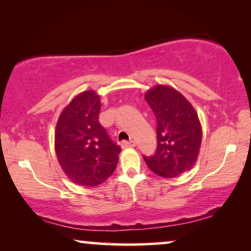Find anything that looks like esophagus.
I'll return each instance as SVG.
<instances>
[{"label": "esophagus", "instance_id": "obj_1", "mask_svg": "<svg viewBox=\"0 0 251 251\" xmlns=\"http://www.w3.org/2000/svg\"><path fill=\"white\" fill-rule=\"evenodd\" d=\"M121 146L123 147V149H128V147H135L136 142H133V140H130V142H122Z\"/></svg>", "mask_w": 251, "mask_h": 251}]
</instances>
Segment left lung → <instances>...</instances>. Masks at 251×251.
Masks as SVG:
<instances>
[{
  "mask_svg": "<svg viewBox=\"0 0 251 251\" xmlns=\"http://www.w3.org/2000/svg\"><path fill=\"white\" fill-rule=\"evenodd\" d=\"M145 99L155 115L157 147L144 160L154 174L174 178L197 162L202 142V128L191 102L169 85L157 84L147 90Z\"/></svg>",
  "mask_w": 251,
  "mask_h": 251,
  "instance_id": "obj_1",
  "label": "left lung"
}]
</instances>
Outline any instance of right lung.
Instances as JSON below:
<instances>
[{
    "label": "right lung",
    "instance_id": "obj_1",
    "mask_svg": "<svg viewBox=\"0 0 251 251\" xmlns=\"http://www.w3.org/2000/svg\"><path fill=\"white\" fill-rule=\"evenodd\" d=\"M100 97L94 90L72 99L60 113L54 132V150L65 175L81 186H97L114 173L120 146L99 123Z\"/></svg>",
    "mask_w": 251,
    "mask_h": 251
}]
</instances>
